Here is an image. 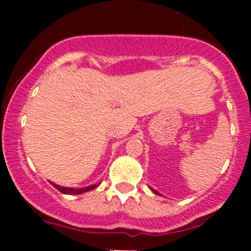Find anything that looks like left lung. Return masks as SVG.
I'll list each match as a JSON object with an SVG mask.
<instances>
[{
    "instance_id": "obj_1",
    "label": "left lung",
    "mask_w": 251,
    "mask_h": 251,
    "mask_svg": "<svg viewBox=\"0 0 251 251\" xmlns=\"http://www.w3.org/2000/svg\"><path fill=\"white\" fill-rule=\"evenodd\" d=\"M151 191H153V193H155V194H158V196H159V193H158V192H156V191H154V189H151Z\"/></svg>"
}]
</instances>
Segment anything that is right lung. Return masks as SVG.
Instances as JSON below:
<instances>
[{"instance_id": "obj_1", "label": "right lung", "mask_w": 251, "mask_h": 251, "mask_svg": "<svg viewBox=\"0 0 251 251\" xmlns=\"http://www.w3.org/2000/svg\"><path fill=\"white\" fill-rule=\"evenodd\" d=\"M50 183H52V186L54 187L55 189H58V191L63 194H81V193H85V192L92 191V189H95L96 187H98V184H93V186L85 187V188H69V187L58 186V184L53 183V182H50Z\"/></svg>"}]
</instances>
